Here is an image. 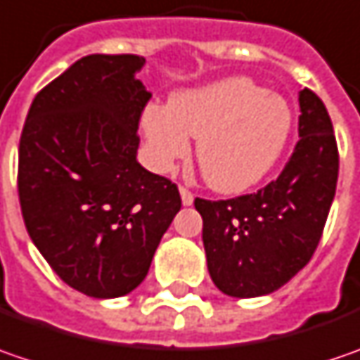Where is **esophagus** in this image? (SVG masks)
<instances>
[{"label":"esophagus","instance_id":"esophagus-1","mask_svg":"<svg viewBox=\"0 0 360 360\" xmlns=\"http://www.w3.org/2000/svg\"><path fill=\"white\" fill-rule=\"evenodd\" d=\"M179 193H181V201H183V205H191V203H193V193H191L189 189L179 187Z\"/></svg>","mask_w":360,"mask_h":360}]
</instances>
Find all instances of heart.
Masks as SVG:
<instances>
[{
  "mask_svg": "<svg viewBox=\"0 0 360 360\" xmlns=\"http://www.w3.org/2000/svg\"><path fill=\"white\" fill-rule=\"evenodd\" d=\"M290 129L288 102L245 76L183 90L169 106L149 104L143 112L153 169L173 171L197 139V163L210 187L221 193H240L264 179L286 147Z\"/></svg>",
  "mask_w": 360,
  "mask_h": 360,
  "instance_id": "1",
  "label": "heart"
}]
</instances>
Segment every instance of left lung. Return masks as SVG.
I'll return each instance as SVG.
<instances>
[{
    "label": "left lung",
    "mask_w": 360,
    "mask_h": 360,
    "mask_svg": "<svg viewBox=\"0 0 360 360\" xmlns=\"http://www.w3.org/2000/svg\"><path fill=\"white\" fill-rule=\"evenodd\" d=\"M298 136L280 177L258 193L195 199L207 270L227 296L256 298L282 288L321 242L338 179V149L326 106L300 90Z\"/></svg>",
    "instance_id": "obj_1"
}]
</instances>
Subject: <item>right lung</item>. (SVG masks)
Wrapping results in <instances>:
<instances>
[{"label":"right lung","mask_w":360,"mask_h":360,"mask_svg":"<svg viewBox=\"0 0 360 360\" xmlns=\"http://www.w3.org/2000/svg\"><path fill=\"white\" fill-rule=\"evenodd\" d=\"M145 58L90 54L36 94L20 139L18 193L39 254L92 298L133 292L181 210L175 183L136 161L150 92Z\"/></svg>","instance_id":"add662e5"}]
</instances>
